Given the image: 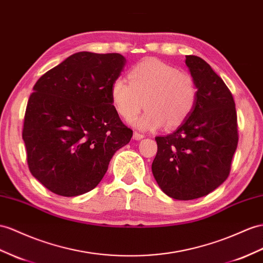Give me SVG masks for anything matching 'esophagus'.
Wrapping results in <instances>:
<instances>
[{
	"mask_svg": "<svg viewBox=\"0 0 263 263\" xmlns=\"http://www.w3.org/2000/svg\"><path fill=\"white\" fill-rule=\"evenodd\" d=\"M143 138H144L143 134H141L139 132H134L133 133V139L134 140H141V139H143Z\"/></svg>",
	"mask_w": 263,
	"mask_h": 263,
	"instance_id": "1",
	"label": "esophagus"
}]
</instances>
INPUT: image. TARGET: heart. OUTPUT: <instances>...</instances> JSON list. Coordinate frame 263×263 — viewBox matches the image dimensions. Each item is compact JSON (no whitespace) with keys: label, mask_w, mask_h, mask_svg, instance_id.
<instances>
[{"label":"heart","mask_w":263,"mask_h":263,"mask_svg":"<svg viewBox=\"0 0 263 263\" xmlns=\"http://www.w3.org/2000/svg\"><path fill=\"white\" fill-rule=\"evenodd\" d=\"M129 81L117 78L110 89L111 102L120 117L134 121L141 130H157L164 124L173 129L190 117L198 100V89L191 76L157 59H146L134 65Z\"/></svg>","instance_id":"1"}]
</instances>
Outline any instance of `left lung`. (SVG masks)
<instances>
[{
  "label": "left lung",
  "mask_w": 263,
  "mask_h": 263,
  "mask_svg": "<svg viewBox=\"0 0 263 263\" xmlns=\"http://www.w3.org/2000/svg\"><path fill=\"white\" fill-rule=\"evenodd\" d=\"M198 89L196 106L171 134L157 137L152 173L160 189L176 200H193L227 180L238 145L237 112L230 90L204 60L186 55Z\"/></svg>",
  "instance_id": "left-lung-1"
}]
</instances>
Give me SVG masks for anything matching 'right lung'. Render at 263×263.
<instances>
[{"label":"right lung","instance_id":"1","mask_svg":"<svg viewBox=\"0 0 263 263\" xmlns=\"http://www.w3.org/2000/svg\"><path fill=\"white\" fill-rule=\"evenodd\" d=\"M126 60L119 53L78 52L37 80L22 138L32 176L62 197L93 190L132 130L120 120L110 89Z\"/></svg>","mask_w":263,"mask_h":263}]
</instances>
